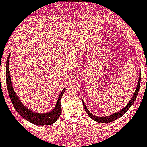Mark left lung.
I'll list each match as a JSON object with an SVG mask.
<instances>
[{
    "instance_id": "1",
    "label": "left lung",
    "mask_w": 147,
    "mask_h": 147,
    "mask_svg": "<svg viewBox=\"0 0 147 147\" xmlns=\"http://www.w3.org/2000/svg\"><path fill=\"white\" fill-rule=\"evenodd\" d=\"M138 78H139V79H138V84H137V85H136V90H135V92H134L133 97H132L131 100H130L129 102L128 103L127 105H126V107H124V108L123 109H121V111H118V112L113 113V115H111L109 116H105V117H97V116H96V115H92V113L88 110L87 107H86V105H85V104H84V102H83V100H82V103H83V106L84 107V110H85L86 113H87L88 115H89V117L91 118L93 121H96V122H97V123H111V122L115 121L116 119H119V118H121L122 116L125 114V113H127V111L129 110V109H130V107L132 106V105L133 104L134 102H135V100H136V96H137V94H138V90H139L140 80H141V73H140V71L139 72V77H138Z\"/></svg>"
}]
</instances>
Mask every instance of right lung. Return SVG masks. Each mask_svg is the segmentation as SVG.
<instances>
[{"label": "right lung", "instance_id": "add662e5", "mask_svg": "<svg viewBox=\"0 0 147 147\" xmlns=\"http://www.w3.org/2000/svg\"><path fill=\"white\" fill-rule=\"evenodd\" d=\"M10 55H11V53L9 54V57H8L7 64H6V80H7L8 92H9L10 98H11V100L12 105H13L14 109H16V111L18 113V114L21 116L22 118L27 120L28 121L34 124V125L44 126L50 125H52L54 123H55L58 120V119L60 117V115L61 114L62 110L61 100L64 92L65 91L66 88H64L63 91L61 92L59 98H58L57 104H56L55 108L52 111H50V112L40 113L34 112V111L30 110V109H28L27 107H26L20 101L13 88L9 71Z\"/></svg>", "mask_w": 147, "mask_h": 147}]
</instances>
